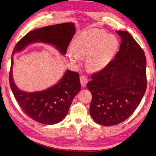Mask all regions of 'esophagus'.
<instances>
[{
	"label": "esophagus",
	"mask_w": 156,
	"mask_h": 156,
	"mask_svg": "<svg viewBox=\"0 0 156 156\" xmlns=\"http://www.w3.org/2000/svg\"><path fill=\"white\" fill-rule=\"evenodd\" d=\"M80 83H81V86L82 88H84L88 83V78L86 76H81L80 78Z\"/></svg>",
	"instance_id": "esophagus-1"
}]
</instances>
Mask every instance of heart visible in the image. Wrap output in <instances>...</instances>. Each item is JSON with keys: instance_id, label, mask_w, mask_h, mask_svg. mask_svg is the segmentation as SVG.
Wrapping results in <instances>:
<instances>
[{"instance_id": "b5f03b06", "label": "heart", "mask_w": 156, "mask_h": 156, "mask_svg": "<svg viewBox=\"0 0 156 156\" xmlns=\"http://www.w3.org/2000/svg\"><path fill=\"white\" fill-rule=\"evenodd\" d=\"M119 46V42L114 36L108 34L102 30L87 31L76 38L72 48L68 49L66 56L72 62L80 57H87L86 66L91 71L104 69L113 58Z\"/></svg>"}]
</instances>
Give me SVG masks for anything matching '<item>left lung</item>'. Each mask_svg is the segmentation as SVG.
I'll return each instance as SVG.
<instances>
[{"mask_svg": "<svg viewBox=\"0 0 156 156\" xmlns=\"http://www.w3.org/2000/svg\"><path fill=\"white\" fill-rule=\"evenodd\" d=\"M119 51L104 69L91 75L90 113L98 124L114 126L126 120L140 104L147 88L143 49L128 32L118 30Z\"/></svg>", "mask_w": 156, "mask_h": 156, "instance_id": "left-lung-1", "label": "left lung"}]
</instances>
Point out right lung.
Masks as SVG:
<instances>
[{"label":"right lung","instance_id":"1","mask_svg":"<svg viewBox=\"0 0 156 156\" xmlns=\"http://www.w3.org/2000/svg\"><path fill=\"white\" fill-rule=\"evenodd\" d=\"M72 23L58 24L29 32L14 46L12 54L19 52L32 42H42L55 46L62 54L66 50L75 34ZM12 56L9 73L10 86L21 109L34 121L42 124L58 123L67 115L74 98L81 89L79 74L67 70L57 84L41 92H23L15 85L12 74Z\"/></svg>","mask_w":156,"mask_h":156}]
</instances>
